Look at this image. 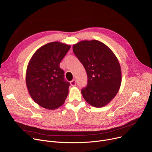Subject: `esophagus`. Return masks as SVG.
Returning <instances> with one entry per match:
<instances>
[{"label":"esophagus","mask_w":152,"mask_h":152,"mask_svg":"<svg viewBox=\"0 0 152 152\" xmlns=\"http://www.w3.org/2000/svg\"><path fill=\"white\" fill-rule=\"evenodd\" d=\"M70 84L72 85V86H76V81L75 79H73L72 80L71 82H70Z\"/></svg>","instance_id":"esophagus-1"}]
</instances>
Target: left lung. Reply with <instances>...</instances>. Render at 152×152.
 <instances>
[{"mask_svg":"<svg viewBox=\"0 0 152 152\" xmlns=\"http://www.w3.org/2000/svg\"><path fill=\"white\" fill-rule=\"evenodd\" d=\"M73 50L88 77L86 86L81 90L83 97L94 107L106 105L116 96L121 83L117 57L107 46L96 39L81 41L73 45Z\"/></svg>","mask_w":152,"mask_h":152,"instance_id":"obj_1","label":"left lung"}]
</instances>
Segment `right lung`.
<instances>
[{"label": "right lung", "mask_w": 152, "mask_h": 152, "mask_svg": "<svg viewBox=\"0 0 152 152\" xmlns=\"http://www.w3.org/2000/svg\"><path fill=\"white\" fill-rule=\"evenodd\" d=\"M70 49V45L58 41L48 43L34 53L28 65L26 82L29 93L47 110L62 106L69 94L70 83L65 80L59 64Z\"/></svg>", "instance_id": "obj_1"}]
</instances>
